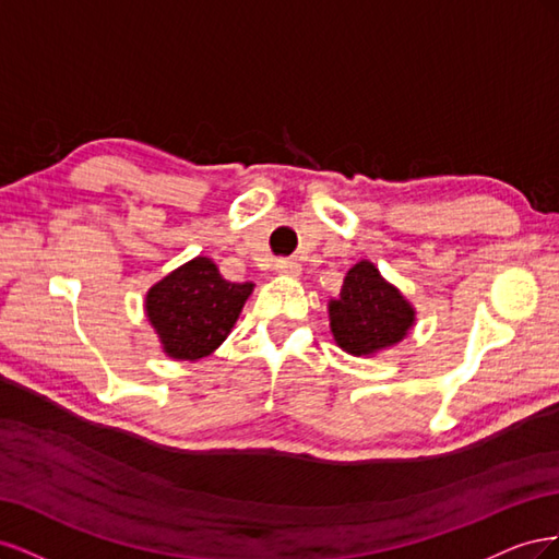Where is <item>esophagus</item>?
Returning a JSON list of instances; mask_svg holds the SVG:
<instances>
[{
	"mask_svg": "<svg viewBox=\"0 0 559 559\" xmlns=\"http://www.w3.org/2000/svg\"><path fill=\"white\" fill-rule=\"evenodd\" d=\"M275 273L284 277H298L300 275V263L294 259H277L275 261Z\"/></svg>",
	"mask_w": 559,
	"mask_h": 559,
	"instance_id": "34e87169",
	"label": "esophagus"
}]
</instances>
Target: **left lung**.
I'll return each mask as SVG.
<instances>
[{
  "label": "left lung",
  "mask_w": 559,
  "mask_h": 559,
  "mask_svg": "<svg viewBox=\"0 0 559 559\" xmlns=\"http://www.w3.org/2000/svg\"><path fill=\"white\" fill-rule=\"evenodd\" d=\"M329 317L335 343L354 357L396 345L415 321L405 298L368 261L349 270L341 296L329 302Z\"/></svg>",
  "instance_id": "obj_1"
}]
</instances>
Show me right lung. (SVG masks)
Returning <instances> with one entry per match:
<instances>
[{
  "instance_id": "right-lung-1",
  "label": "right lung",
  "mask_w": 559,
  "mask_h": 559,
  "mask_svg": "<svg viewBox=\"0 0 559 559\" xmlns=\"http://www.w3.org/2000/svg\"><path fill=\"white\" fill-rule=\"evenodd\" d=\"M251 289V282H228L198 257L148 292L146 314L173 359L195 361L226 341Z\"/></svg>"
}]
</instances>
